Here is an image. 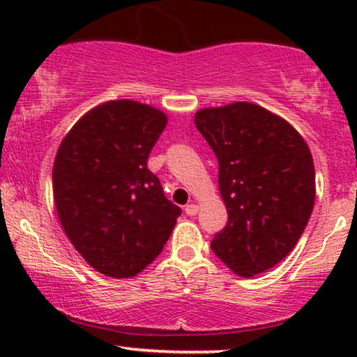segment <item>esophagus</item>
Segmentation results:
<instances>
[{
  "mask_svg": "<svg viewBox=\"0 0 357 357\" xmlns=\"http://www.w3.org/2000/svg\"><path fill=\"white\" fill-rule=\"evenodd\" d=\"M198 211H199L198 204H195V203L187 204V206H185V213H187L188 216H195V214H197Z\"/></svg>",
  "mask_w": 357,
  "mask_h": 357,
  "instance_id": "esophagus-1",
  "label": "esophagus"
}]
</instances>
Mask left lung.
I'll return each mask as SVG.
<instances>
[{
	"label": "left lung",
	"instance_id": "obj_1",
	"mask_svg": "<svg viewBox=\"0 0 357 357\" xmlns=\"http://www.w3.org/2000/svg\"><path fill=\"white\" fill-rule=\"evenodd\" d=\"M195 125L216 154L227 224L213 252L252 278L289 255L315 202L310 149L294 126L250 102L202 109Z\"/></svg>",
	"mask_w": 357,
	"mask_h": 357
}]
</instances>
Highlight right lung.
I'll list each match as a JSON object with an SVG mask.
<instances>
[{
  "mask_svg": "<svg viewBox=\"0 0 357 357\" xmlns=\"http://www.w3.org/2000/svg\"><path fill=\"white\" fill-rule=\"evenodd\" d=\"M167 115L136 100H110L68 131L53 164L61 227L89 265L133 278L162 252L182 214L148 169Z\"/></svg>",
  "mask_w": 357,
  "mask_h": 357,
  "instance_id": "1",
  "label": "right lung"
}]
</instances>
